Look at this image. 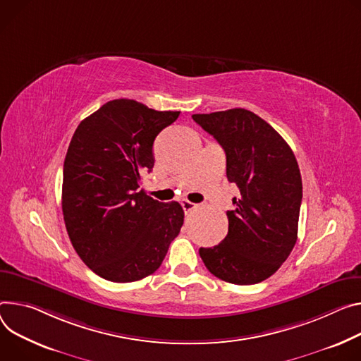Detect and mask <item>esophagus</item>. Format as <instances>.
Returning a JSON list of instances; mask_svg holds the SVG:
<instances>
[{
    "instance_id": "1",
    "label": "esophagus",
    "mask_w": 361,
    "mask_h": 361,
    "mask_svg": "<svg viewBox=\"0 0 361 361\" xmlns=\"http://www.w3.org/2000/svg\"><path fill=\"white\" fill-rule=\"evenodd\" d=\"M181 206H183V209H184V212H185V213H190L191 210H194L195 207H197V204H195V203H191V202H188L187 199L181 200Z\"/></svg>"
}]
</instances>
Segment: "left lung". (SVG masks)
I'll list each match as a JSON object with an SVG mask.
<instances>
[{"label":"left lung","instance_id":"8db88e82","mask_svg":"<svg viewBox=\"0 0 361 361\" xmlns=\"http://www.w3.org/2000/svg\"><path fill=\"white\" fill-rule=\"evenodd\" d=\"M192 119L221 145L227 180L240 191L236 209L227 212V236L217 246L200 247V257L221 281L259 283L281 268L297 243L302 202L297 158L267 121L247 109Z\"/></svg>","mask_w":361,"mask_h":361}]
</instances>
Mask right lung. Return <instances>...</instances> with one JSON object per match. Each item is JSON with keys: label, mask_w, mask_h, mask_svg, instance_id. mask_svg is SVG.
<instances>
[{"label": "right lung", "mask_w": 361, "mask_h": 361, "mask_svg": "<svg viewBox=\"0 0 361 361\" xmlns=\"http://www.w3.org/2000/svg\"><path fill=\"white\" fill-rule=\"evenodd\" d=\"M180 112L115 99L85 118L63 166L61 209L71 242L96 275L134 282L154 274L178 236L184 210L140 190L152 145Z\"/></svg>", "instance_id": "1"}]
</instances>
